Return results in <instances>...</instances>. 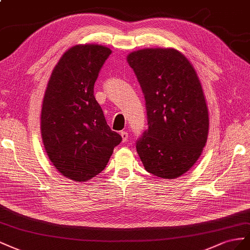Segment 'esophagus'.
I'll return each instance as SVG.
<instances>
[{
	"instance_id": "obj_1",
	"label": "esophagus",
	"mask_w": 250,
	"mask_h": 250,
	"mask_svg": "<svg viewBox=\"0 0 250 250\" xmlns=\"http://www.w3.org/2000/svg\"><path fill=\"white\" fill-rule=\"evenodd\" d=\"M120 136H121V138H123V141L125 142L127 140V138H129V134H127V132H125V131H121Z\"/></svg>"
}]
</instances>
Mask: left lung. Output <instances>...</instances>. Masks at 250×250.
<instances>
[{"label": "left lung", "instance_id": "1", "mask_svg": "<svg viewBox=\"0 0 250 250\" xmlns=\"http://www.w3.org/2000/svg\"><path fill=\"white\" fill-rule=\"evenodd\" d=\"M145 94L148 129L136 149L145 168L176 179L192 167L208 141V106L192 63L174 48L126 55Z\"/></svg>", "mask_w": 250, "mask_h": 250}]
</instances>
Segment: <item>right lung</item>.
I'll return each mask as SVG.
<instances>
[{
    "label": "right lung",
    "instance_id": "obj_1",
    "mask_svg": "<svg viewBox=\"0 0 250 250\" xmlns=\"http://www.w3.org/2000/svg\"><path fill=\"white\" fill-rule=\"evenodd\" d=\"M111 52L98 44L69 48L53 68L42 98L41 135L48 158L76 182L101 173L123 139L106 125L94 97L99 70Z\"/></svg>",
    "mask_w": 250,
    "mask_h": 250
}]
</instances>
